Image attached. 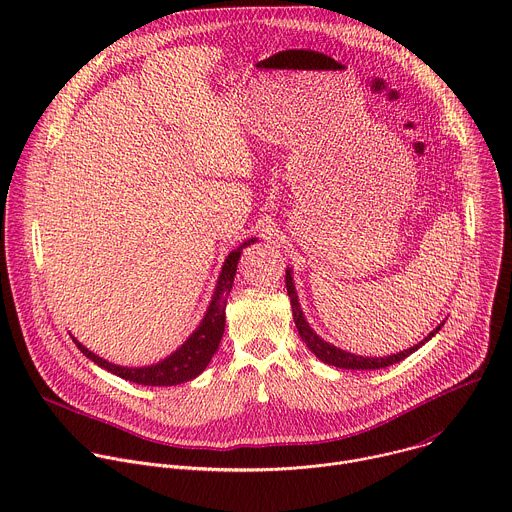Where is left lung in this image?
<instances>
[{
    "label": "left lung",
    "mask_w": 512,
    "mask_h": 512,
    "mask_svg": "<svg viewBox=\"0 0 512 512\" xmlns=\"http://www.w3.org/2000/svg\"><path fill=\"white\" fill-rule=\"evenodd\" d=\"M285 287H287V296H289V302H291V312H294V322H296V328L302 336V340L306 342V346L326 364H332V367H338V369H352V371H375V369H385V367H391V364L407 358L409 354H413L417 348H421L427 340H431V336H435L437 332L442 330L444 322L437 326L435 330H431L419 344L403 350V352H397V354H391V356H383V358H369V356H358V354H352V352H346V350H340L336 348L334 344L322 340L312 328L310 324L306 322L304 318V312L300 308V302H298V294H296V285H294V277H291V269L285 271Z\"/></svg>",
    "instance_id": "left-lung-1"
}]
</instances>
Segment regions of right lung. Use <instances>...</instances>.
<instances>
[{"label":"right lung","mask_w":512,"mask_h":512,"mask_svg":"<svg viewBox=\"0 0 512 512\" xmlns=\"http://www.w3.org/2000/svg\"><path fill=\"white\" fill-rule=\"evenodd\" d=\"M251 243H255V239L245 241L241 247H237L235 251L229 253V257L223 265V271H221V275H218L212 302H210L200 326L190 334V338L176 352L166 356L162 362L152 364V367H139V369L119 367V364H113V362L93 354L79 340H75V338L72 340H75V344L81 348V352L87 358H91L95 364H99L101 369H105L125 381L137 383V385L172 387V385H180V383L196 379L208 367L210 358L214 356L218 344H221V338L225 332V308H227V298L231 294V287L235 281L237 263H239L243 249Z\"/></svg>","instance_id":"add662e5"}]
</instances>
